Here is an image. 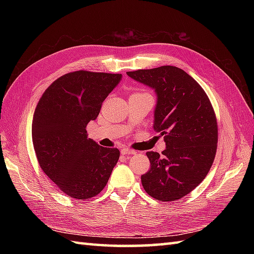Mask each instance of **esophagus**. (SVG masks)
Returning a JSON list of instances; mask_svg holds the SVG:
<instances>
[{"instance_id":"obj_1","label":"esophagus","mask_w":254,"mask_h":254,"mask_svg":"<svg viewBox=\"0 0 254 254\" xmlns=\"http://www.w3.org/2000/svg\"><path fill=\"white\" fill-rule=\"evenodd\" d=\"M121 154L122 155H135L136 152H135V150L130 149V148H122L121 149Z\"/></svg>"}]
</instances>
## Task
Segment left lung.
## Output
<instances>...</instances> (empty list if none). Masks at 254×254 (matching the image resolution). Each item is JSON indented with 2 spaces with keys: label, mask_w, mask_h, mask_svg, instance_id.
I'll list each match as a JSON object with an SVG mask.
<instances>
[{
  "label": "left lung",
  "mask_w": 254,
  "mask_h": 254,
  "mask_svg": "<svg viewBox=\"0 0 254 254\" xmlns=\"http://www.w3.org/2000/svg\"><path fill=\"white\" fill-rule=\"evenodd\" d=\"M157 96L154 130L165 135L161 155L147 152L150 163L141 177L144 190L159 201H176L206 177L216 155L217 122L207 95L183 69L165 65L127 72Z\"/></svg>",
  "instance_id": "left-lung-1"
}]
</instances>
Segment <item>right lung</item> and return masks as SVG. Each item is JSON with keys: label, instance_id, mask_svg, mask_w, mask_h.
<instances>
[{"label": "right lung", "instance_id": "obj_1", "mask_svg": "<svg viewBox=\"0 0 254 254\" xmlns=\"http://www.w3.org/2000/svg\"><path fill=\"white\" fill-rule=\"evenodd\" d=\"M121 79V74L72 72L55 80L38 102L31 127L38 163L68 196L100 193L120 157L119 149L88 138L86 127Z\"/></svg>", "mask_w": 254, "mask_h": 254}]
</instances>
